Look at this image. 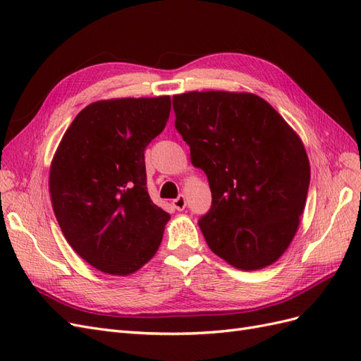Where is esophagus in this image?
I'll list each match as a JSON object with an SVG mask.
<instances>
[{"mask_svg": "<svg viewBox=\"0 0 361 361\" xmlns=\"http://www.w3.org/2000/svg\"><path fill=\"white\" fill-rule=\"evenodd\" d=\"M173 206H174V209L183 211L185 206H187V199H185V195H179L178 199H174L173 200Z\"/></svg>", "mask_w": 361, "mask_h": 361, "instance_id": "esophagus-1", "label": "esophagus"}]
</instances>
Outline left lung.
Returning a JSON list of instances; mask_svg holds the SVG:
<instances>
[{
	"mask_svg": "<svg viewBox=\"0 0 361 361\" xmlns=\"http://www.w3.org/2000/svg\"><path fill=\"white\" fill-rule=\"evenodd\" d=\"M174 126L212 192L199 220L207 245L238 269L274 264L298 231L310 164L298 134L253 93L173 96Z\"/></svg>",
	"mask_w": 361,
	"mask_h": 361,
	"instance_id": "8db88e82",
	"label": "left lung"
}]
</instances>
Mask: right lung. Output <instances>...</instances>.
<instances>
[{
	"label": "right lung",
	"mask_w": 361,
	"mask_h": 361,
	"mask_svg": "<svg viewBox=\"0 0 361 361\" xmlns=\"http://www.w3.org/2000/svg\"><path fill=\"white\" fill-rule=\"evenodd\" d=\"M170 110V96L93 102L73 118L52 158L49 194L61 232L105 274H134L162 241L170 215L150 200L145 150Z\"/></svg>",
	"instance_id": "obj_1"
}]
</instances>
